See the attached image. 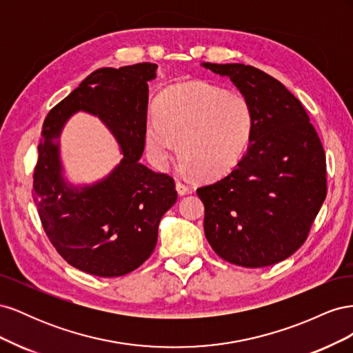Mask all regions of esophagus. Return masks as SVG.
Returning a JSON list of instances; mask_svg holds the SVG:
<instances>
[{
    "instance_id": "esophagus-1",
    "label": "esophagus",
    "mask_w": 353,
    "mask_h": 353,
    "mask_svg": "<svg viewBox=\"0 0 353 353\" xmlns=\"http://www.w3.org/2000/svg\"><path fill=\"white\" fill-rule=\"evenodd\" d=\"M175 185H176V191H178L181 196L190 193V187L187 184H184V183H181V181H176Z\"/></svg>"
}]
</instances>
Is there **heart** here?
Instances as JSON below:
<instances>
[{"instance_id": "1", "label": "heart", "mask_w": 353, "mask_h": 353, "mask_svg": "<svg viewBox=\"0 0 353 353\" xmlns=\"http://www.w3.org/2000/svg\"><path fill=\"white\" fill-rule=\"evenodd\" d=\"M254 125L250 103L241 94L193 81L166 90L145 125V148L157 168L178 152L188 174L216 178L239 162Z\"/></svg>"}]
</instances>
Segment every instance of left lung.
<instances>
[{
	"instance_id": "8db88e82",
	"label": "left lung",
	"mask_w": 353,
	"mask_h": 353,
	"mask_svg": "<svg viewBox=\"0 0 353 353\" xmlns=\"http://www.w3.org/2000/svg\"><path fill=\"white\" fill-rule=\"evenodd\" d=\"M203 68L228 77L254 116L248 153L230 174L197 188L205 236L230 263H279L305 243L325 200L323 144L302 103L268 73L241 63Z\"/></svg>"
}]
</instances>
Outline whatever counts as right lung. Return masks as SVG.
<instances>
[{"instance_id":"obj_1","label":"right lung","mask_w":353,"mask_h":353,"mask_svg":"<svg viewBox=\"0 0 353 353\" xmlns=\"http://www.w3.org/2000/svg\"><path fill=\"white\" fill-rule=\"evenodd\" d=\"M157 65L103 68L54 105L42 126L34 170V201L48 240L74 268L121 276L143 265L157 243L159 222L176 201L175 181L140 163L145 145L148 81ZM78 110L97 114L120 141L124 159L91 188H69L54 143Z\"/></svg>"}]
</instances>
